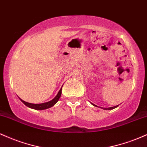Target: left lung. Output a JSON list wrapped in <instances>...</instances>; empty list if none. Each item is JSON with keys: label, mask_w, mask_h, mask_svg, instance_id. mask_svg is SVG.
<instances>
[{"label": "left lung", "mask_w": 147, "mask_h": 147, "mask_svg": "<svg viewBox=\"0 0 147 147\" xmlns=\"http://www.w3.org/2000/svg\"><path fill=\"white\" fill-rule=\"evenodd\" d=\"M92 104V105H93V106H95V104ZM118 106H119V105H117V106H113V107H111V108H109V109H107V108H105V109H103V108H102V109H105V110H107V109H108V110H111V109H115V108L117 107Z\"/></svg>", "instance_id": "obj_1"}]
</instances>
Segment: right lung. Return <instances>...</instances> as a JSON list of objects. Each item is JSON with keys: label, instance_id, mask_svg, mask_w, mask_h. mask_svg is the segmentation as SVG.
<instances>
[{"label": "right lung", "instance_id": "add662e5", "mask_svg": "<svg viewBox=\"0 0 147 147\" xmlns=\"http://www.w3.org/2000/svg\"><path fill=\"white\" fill-rule=\"evenodd\" d=\"M61 89H62V87L60 89V90L59 91L58 94H57L56 97L52 99V100L46 103H43V104H31V103L25 102V101L22 100L21 99H21V102H23L25 106H28V107L31 108V109H35V110H44V109H49V108L53 106L57 102H58L59 99L60 98L61 95Z\"/></svg>", "mask_w": 147, "mask_h": 147}]
</instances>
